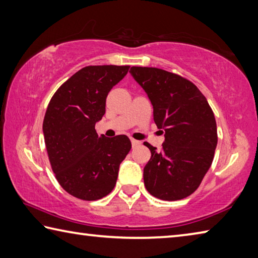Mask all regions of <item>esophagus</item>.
<instances>
[{
    "mask_svg": "<svg viewBox=\"0 0 258 258\" xmlns=\"http://www.w3.org/2000/svg\"><path fill=\"white\" fill-rule=\"evenodd\" d=\"M132 145H133V147H136L139 145V142L135 141V139H132Z\"/></svg>",
    "mask_w": 258,
    "mask_h": 258,
    "instance_id": "obj_1",
    "label": "esophagus"
}]
</instances>
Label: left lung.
I'll return each mask as SVG.
<instances>
[{"instance_id": "8db88e82", "label": "left lung", "mask_w": 258, "mask_h": 258, "mask_svg": "<svg viewBox=\"0 0 258 258\" xmlns=\"http://www.w3.org/2000/svg\"><path fill=\"white\" fill-rule=\"evenodd\" d=\"M130 74L147 93L157 128L164 129L161 151L151 144L144 183L162 201L183 200L200 187L214 159L218 130L214 113L196 85L159 68L132 67Z\"/></svg>"}]
</instances>
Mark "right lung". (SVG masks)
Here are the masks:
<instances>
[{"mask_svg":"<svg viewBox=\"0 0 258 258\" xmlns=\"http://www.w3.org/2000/svg\"><path fill=\"white\" fill-rule=\"evenodd\" d=\"M129 66H88L63 83L48 103L43 133L51 168L71 196L97 201L114 188L132 143L125 135L98 136L107 94Z\"/></svg>","mask_w":258,"mask_h":258,"instance_id":"add662e5","label":"right lung"}]
</instances>
